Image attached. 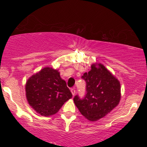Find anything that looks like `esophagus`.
Segmentation results:
<instances>
[{"label": "esophagus", "mask_w": 147, "mask_h": 147, "mask_svg": "<svg viewBox=\"0 0 147 147\" xmlns=\"http://www.w3.org/2000/svg\"><path fill=\"white\" fill-rule=\"evenodd\" d=\"M71 92H72V95H75V92H76V91H75V90L74 88H72V89H71Z\"/></svg>", "instance_id": "esophagus-1"}]
</instances>
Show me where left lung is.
<instances>
[{
    "label": "left lung",
    "mask_w": 147,
    "mask_h": 147,
    "mask_svg": "<svg viewBox=\"0 0 147 147\" xmlns=\"http://www.w3.org/2000/svg\"><path fill=\"white\" fill-rule=\"evenodd\" d=\"M82 78L86 82V94L75 96L74 102L80 113L90 121L106 116L118 105L121 98L119 81L102 64H92Z\"/></svg>",
    "instance_id": "obj_1"
}]
</instances>
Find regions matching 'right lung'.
<instances>
[{"label":"right lung","mask_w":147,"mask_h":147,"mask_svg":"<svg viewBox=\"0 0 147 147\" xmlns=\"http://www.w3.org/2000/svg\"><path fill=\"white\" fill-rule=\"evenodd\" d=\"M29 105L40 115H55L72 94L57 69L46 67L31 76L26 84Z\"/></svg>","instance_id":"add662e5"}]
</instances>
